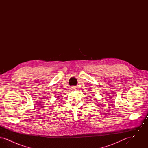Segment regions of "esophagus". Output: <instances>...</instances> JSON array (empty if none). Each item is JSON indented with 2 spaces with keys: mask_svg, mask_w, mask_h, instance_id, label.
Listing matches in <instances>:
<instances>
[{
  "mask_svg": "<svg viewBox=\"0 0 148 148\" xmlns=\"http://www.w3.org/2000/svg\"><path fill=\"white\" fill-rule=\"evenodd\" d=\"M71 89L72 90H75L76 89V87L75 86H71Z\"/></svg>",
  "mask_w": 148,
  "mask_h": 148,
  "instance_id": "obj_1",
  "label": "esophagus"
}]
</instances>
